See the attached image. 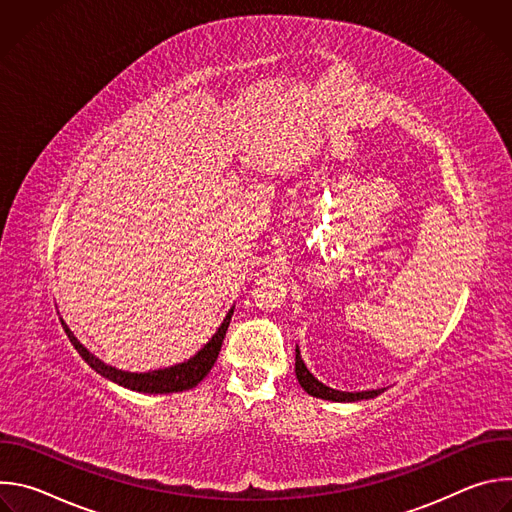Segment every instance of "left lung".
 <instances>
[{
    "instance_id": "left-lung-1",
    "label": "left lung",
    "mask_w": 512,
    "mask_h": 512,
    "mask_svg": "<svg viewBox=\"0 0 512 512\" xmlns=\"http://www.w3.org/2000/svg\"><path fill=\"white\" fill-rule=\"evenodd\" d=\"M296 377L300 381V385L306 389L308 395L312 397H320V399H328V401H338V403H348V401H360V399H373L377 395L383 393V389L377 391H360V393H344V391H336L326 387L324 383H320L308 369L300 356V350L296 348Z\"/></svg>"
}]
</instances>
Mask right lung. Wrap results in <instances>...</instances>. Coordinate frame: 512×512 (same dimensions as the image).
<instances>
[{
  "mask_svg": "<svg viewBox=\"0 0 512 512\" xmlns=\"http://www.w3.org/2000/svg\"><path fill=\"white\" fill-rule=\"evenodd\" d=\"M231 316H233V310H229L227 318L223 320L221 328L216 330V334L208 340V344L198 350V354H194L190 360L182 362V364H176V367H170V369H164V371H152V373H123V371H117L113 367H107L105 362H101L99 358H95L75 336H72V332L66 328V324H62L64 332L68 334V340L72 342V346L77 348V352L85 358L87 364H91V367L103 375L105 379L121 385V387H127L131 391H139V393H178V391H188L192 387H196L208 373L210 369L214 367V362L218 358V352H221V346H223V340L227 336V328L231 324Z\"/></svg>",
  "mask_w": 512,
  "mask_h": 512,
  "instance_id": "right-lung-1",
  "label": "right lung"
}]
</instances>
